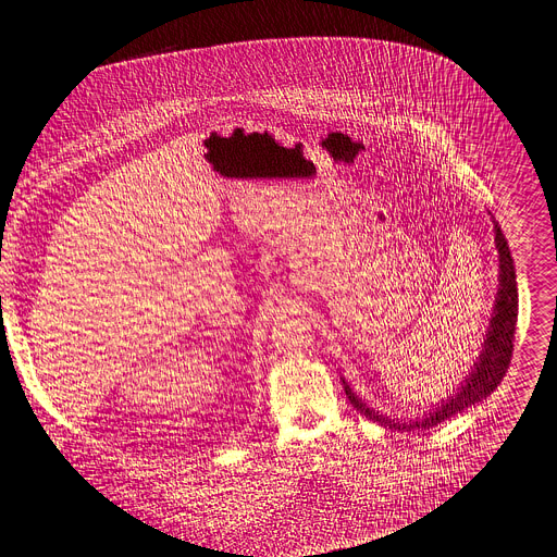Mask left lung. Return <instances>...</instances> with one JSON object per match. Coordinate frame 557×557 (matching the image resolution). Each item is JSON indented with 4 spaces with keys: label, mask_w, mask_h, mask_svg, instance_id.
<instances>
[{
    "label": "left lung",
    "mask_w": 557,
    "mask_h": 557,
    "mask_svg": "<svg viewBox=\"0 0 557 557\" xmlns=\"http://www.w3.org/2000/svg\"><path fill=\"white\" fill-rule=\"evenodd\" d=\"M495 244L499 250V290H497V305L495 313L491 318V329L486 333L484 349L472 369V374L466 379V383L457 389L455 396L443 400L441 407L434 412L425 414L419 421L410 423H394L392 419L379 414L376 410H369V407L345 385L349 403L356 407L360 414L367 419L379 421L381 425L394 428V430H417V428H432L436 423H443L446 419L463 412L466 407H472L481 398H486L506 376L510 356H512V341H515V324H517V282H515V267L512 257L506 244V237L502 228L495 224Z\"/></svg>",
    "instance_id": "1"
}]
</instances>
